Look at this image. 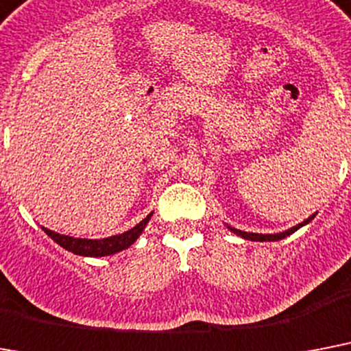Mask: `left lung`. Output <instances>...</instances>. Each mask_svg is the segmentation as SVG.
Masks as SVG:
<instances>
[{
	"label": "left lung",
	"instance_id": "1",
	"mask_svg": "<svg viewBox=\"0 0 351 351\" xmlns=\"http://www.w3.org/2000/svg\"><path fill=\"white\" fill-rule=\"evenodd\" d=\"M314 216L315 215H312L308 218V220H304L303 223L295 225V227H292V229L285 230V232H279V234H258V232H243V230H238V229H234V227H229V229L232 230L234 234H238V236H241V238H245V240H250V241H278V240H283V238H287V236H290V234H292V232H295V230H298L299 227H303V225H306V223H308V221L314 220Z\"/></svg>",
	"mask_w": 351,
	"mask_h": 351
}]
</instances>
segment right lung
<instances>
[{"label": "right lung", "instance_id": "right-lung-1", "mask_svg": "<svg viewBox=\"0 0 351 351\" xmlns=\"http://www.w3.org/2000/svg\"><path fill=\"white\" fill-rule=\"evenodd\" d=\"M151 215H147L141 223H136L133 229L122 232V234L110 236V238H104V240H84V238H72V236L59 234V232H53L50 229L43 230L47 232L57 245H61L62 249L70 250L73 254L79 256H92V258H101V256H111L115 252H121V250L128 249L130 245H133L136 241V238L142 234V230L146 229L147 221H149Z\"/></svg>", "mask_w": 351, "mask_h": 351}]
</instances>
